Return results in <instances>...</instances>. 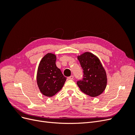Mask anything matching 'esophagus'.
<instances>
[{"label": "esophagus", "instance_id": "1", "mask_svg": "<svg viewBox=\"0 0 135 135\" xmlns=\"http://www.w3.org/2000/svg\"><path fill=\"white\" fill-rule=\"evenodd\" d=\"M73 78H74V76H73V75H71V76H69V77L68 78V79H70V80L73 79Z\"/></svg>", "mask_w": 135, "mask_h": 135}]
</instances>
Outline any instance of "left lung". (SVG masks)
Segmentation results:
<instances>
[{"mask_svg":"<svg viewBox=\"0 0 135 135\" xmlns=\"http://www.w3.org/2000/svg\"><path fill=\"white\" fill-rule=\"evenodd\" d=\"M78 59L83 69V77L77 81V85L81 91L89 96L100 95L107 84V74L100 60L89 52L81 55Z\"/></svg>","mask_w":135,"mask_h":135,"instance_id":"obj_1","label":"left lung"}]
</instances>
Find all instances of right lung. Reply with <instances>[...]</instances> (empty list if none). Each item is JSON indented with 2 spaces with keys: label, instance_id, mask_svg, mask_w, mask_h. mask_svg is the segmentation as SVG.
I'll return each mask as SVG.
<instances>
[{
  "label": "right lung",
  "instance_id": "1",
  "mask_svg": "<svg viewBox=\"0 0 135 135\" xmlns=\"http://www.w3.org/2000/svg\"><path fill=\"white\" fill-rule=\"evenodd\" d=\"M56 56L52 54L45 55L39 63L36 80L40 92L44 96L52 97L62 88L66 80L56 66Z\"/></svg>",
  "mask_w": 135,
  "mask_h": 135
}]
</instances>
